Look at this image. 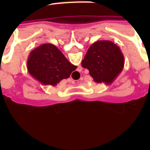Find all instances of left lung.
<instances>
[{
	"instance_id": "left-lung-1",
	"label": "left lung",
	"mask_w": 150,
	"mask_h": 150,
	"mask_svg": "<svg viewBox=\"0 0 150 150\" xmlns=\"http://www.w3.org/2000/svg\"><path fill=\"white\" fill-rule=\"evenodd\" d=\"M125 59L119 46L112 41L98 40L88 48L82 67L98 83L111 84L124 67Z\"/></svg>"
}]
</instances>
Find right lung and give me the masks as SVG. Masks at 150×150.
<instances>
[{
	"instance_id": "right-lung-1",
	"label": "right lung",
	"mask_w": 150,
	"mask_h": 150,
	"mask_svg": "<svg viewBox=\"0 0 150 150\" xmlns=\"http://www.w3.org/2000/svg\"><path fill=\"white\" fill-rule=\"evenodd\" d=\"M76 67L51 43H44L32 50L27 61L29 74L44 86H55L70 77Z\"/></svg>"
}]
</instances>
